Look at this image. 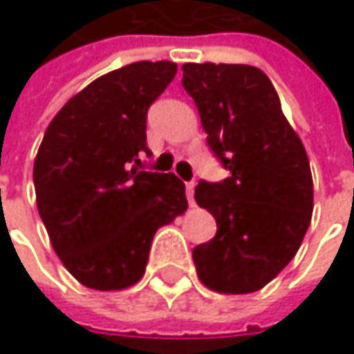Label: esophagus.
<instances>
[{"label": "esophagus", "mask_w": 354, "mask_h": 354, "mask_svg": "<svg viewBox=\"0 0 354 354\" xmlns=\"http://www.w3.org/2000/svg\"><path fill=\"white\" fill-rule=\"evenodd\" d=\"M194 186H196V182H194V180L186 182V196H188V203H190V205L194 203Z\"/></svg>", "instance_id": "1"}]
</instances>
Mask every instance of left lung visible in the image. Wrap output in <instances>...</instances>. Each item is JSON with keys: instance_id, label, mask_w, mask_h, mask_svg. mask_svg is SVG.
<instances>
[{"instance_id": "1", "label": "left lung", "mask_w": 354, "mask_h": 354, "mask_svg": "<svg viewBox=\"0 0 354 354\" xmlns=\"http://www.w3.org/2000/svg\"><path fill=\"white\" fill-rule=\"evenodd\" d=\"M182 71L207 145L230 170L221 182L201 180L194 188L217 234L192 250V260L209 289L254 293L291 262L310 227V160L264 71L225 63H186Z\"/></svg>"}]
</instances>
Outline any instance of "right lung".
Wrapping results in <instances>:
<instances>
[{
    "mask_svg": "<svg viewBox=\"0 0 354 354\" xmlns=\"http://www.w3.org/2000/svg\"><path fill=\"white\" fill-rule=\"evenodd\" d=\"M139 61L94 80L50 120L35 160L40 219L65 268L86 287L135 285L156 232L188 207L174 174L141 170L147 110L176 75Z\"/></svg>",
    "mask_w": 354,
    "mask_h": 354,
    "instance_id": "right-lung-1",
    "label": "right lung"
}]
</instances>
